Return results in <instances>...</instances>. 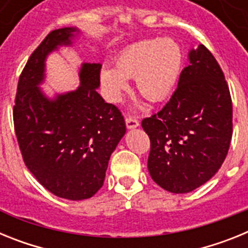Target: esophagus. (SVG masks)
Listing matches in <instances>:
<instances>
[{"mask_svg": "<svg viewBox=\"0 0 248 248\" xmlns=\"http://www.w3.org/2000/svg\"><path fill=\"white\" fill-rule=\"evenodd\" d=\"M125 124H126V128L128 129H135L139 126V122L137 119L131 117H126L125 118Z\"/></svg>", "mask_w": 248, "mask_h": 248, "instance_id": "esophagus-1", "label": "esophagus"}]
</instances>
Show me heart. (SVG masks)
<instances>
[{"mask_svg": "<svg viewBox=\"0 0 248 248\" xmlns=\"http://www.w3.org/2000/svg\"><path fill=\"white\" fill-rule=\"evenodd\" d=\"M183 67V50L172 38H151L129 46L115 59V68L103 67L100 80L108 97L118 102L134 78L135 87L150 102H163L174 91Z\"/></svg>", "mask_w": 248, "mask_h": 248, "instance_id": "b5f03b06", "label": "heart"}]
</instances>
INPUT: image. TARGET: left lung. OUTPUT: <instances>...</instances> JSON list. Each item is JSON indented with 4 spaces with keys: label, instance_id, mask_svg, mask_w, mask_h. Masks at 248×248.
Listing matches in <instances>:
<instances>
[{
    "label": "left lung",
    "instance_id": "1",
    "mask_svg": "<svg viewBox=\"0 0 248 248\" xmlns=\"http://www.w3.org/2000/svg\"><path fill=\"white\" fill-rule=\"evenodd\" d=\"M141 126L150 138V176L166 191L190 192L218 171L231 143L232 102L222 69L205 46L190 50L172 97Z\"/></svg>",
    "mask_w": 248,
    "mask_h": 248
}]
</instances>
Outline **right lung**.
I'll use <instances>...</instances> for the list:
<instances>
[{
	"instance_id": "obj_1",
	"label": "right lung",
	"mask_w": 248,
	"mask_h": 248,
	"mask_svg": "<svg viewBox=\"0 0 248 248\" xmlns=\"http://www.w3.org/2000/svg\"><path fill=\"white\" fill-rule=\"evenodd\" d=\"M80 31H52L23 68L13 107L15 131L22 157L38 183L58 198L84 200L103 186L110 155L125 134L119 109L105 103L99 63H83L76 91L48 98L46 59L62 46H72Z\"/></svg>"
}]
</instances>
